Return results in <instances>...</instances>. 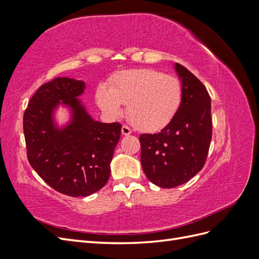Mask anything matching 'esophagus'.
I'll list each match as a JSON object with an SVG mask.
<instances>
[{"instance_id":"obj_1","label":"esophagus","mask_w":259,"mask_h":259,"mask_svg":"<svg viewBox=\"0 0 259 259\" xmlns=\"http://www.w3.org/2000/svg\"><path fill=\"white\" fill-rule=\"evenodd\" d=\"M121 132H122V135H124V136H128L132 134L131 128L128 126H126V125H123Z\"/></svg>"}]
</instances>
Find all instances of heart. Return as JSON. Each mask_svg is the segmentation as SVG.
<instances>
[{
	"label": "heart",
	"instance_id": "heart-1",
	"mask_svg": "<svg viewBox=\"0 0 259 259\" xmlns=\"http://www.w3.org/2000/svg\"><path fill=\"white\" fill-rule=\"evenodd\" d=\"M183 88L174 76L153 69H135L114 76L111 86L100 85L98 106L107 114L119 116L127 104L128 119L140 131L163 128L173 119L182 104Z\"/></svg>",
	"mask_w": 259,
	"mask_h": 259
}]
</instances>
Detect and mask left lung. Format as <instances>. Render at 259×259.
Segmentation results:
<instances>
[{"mask_svg":"<svg viewBox=\"0 0 259 259\" xmlns=\"http://www.w3.org/2000/svg\"><path fill=\"white\" fill-rule=\"evenodd\" d=\"M183 99L171 121L158 134H143L142 166L148 179L161 188L187 183L204 166L211 139L210 97L197 76L175 64Z\"/></svg>","mask_w":259,"mask_h":259,"instance_id":"1","label":"left lung"}]
</instances>
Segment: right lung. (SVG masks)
I'll return each instance as SVG.
<instances>
[{
  "label": "right lung",
  "mask_w": 259,
  "mask_h": 259,
  "mask_svg": "<svg viewBox=\"0 0 259 259\" xmlns=\"http://www.w3.org/2000/svg\"><path fill=\"white\" fill-rule=\"evenodd\" d=\"M86 83L64 76L43 84L23 114L30 165L55 190L69 197H88L110 177L113 151L121 137L120 123L93 119L82 99ZM59 106L69 119L56 120Z\"/></svg>",
  "instance_id": "right-lung-1"
}]
</instances>
